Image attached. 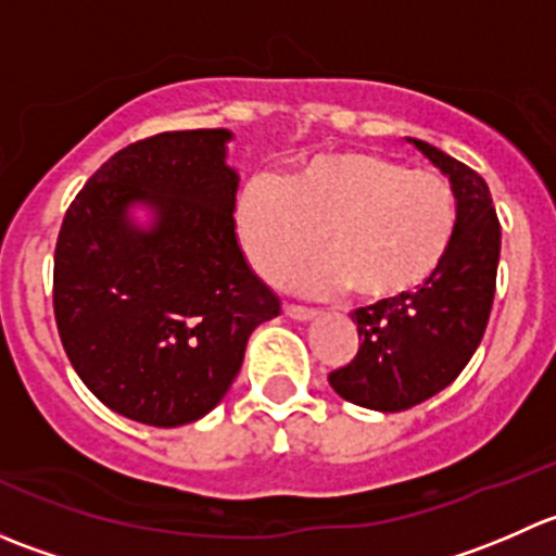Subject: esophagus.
<instances>
[{"instance_id":"esophagus-1","label":"esophagus","mask_w":556,"mask_h":556,"mask_svg":"<svg viewBox=\"0 0 556 556\" xmlns=\"http://www.w3.org/2000/svg\"><path fill=\"white\" fill-rule=\"evenodd\" d=\"M285 314L293 319H301V323H304V319L317 317V312L309 309V306H299V304H285Z\"/></svg>"}]
</instances>
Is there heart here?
<instances>
[{
    "instance_id": "obj_1",
    "label": "heart",
    "mask_w": 556,
    "mask_h": 556,
    "mask_svg": "<svg viewBox=\"0 0 556 556\" xmlns=\"http://www.w3.org/2000/svg\"><path fill=\"white\" fill-rule=\"evenodd\" d=\"M237 228L247 261L268 282H282L323 236L329 255L294 267L290 282L309 293L352 288L357 299L384 304L417 293L444 266L459 199L441 174L350 150L306 161L282 185L250 179Z\"/></svg>"
}]
</instances>
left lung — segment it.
Listing matches in <instances>:
<instances>
[{
  "label": "left lung",
  "mask_w": 556,
  "mask_h": 556,
  "mask_svg": "<svg viewBox=\"0 0 556 556\" xmlns=\"http://www.w3.org/2000/svg\"><path fill=\"white\" fill-rule=\"evenodd\" d=\"M412 142L457 190L459 228L444 266L417 293L352 314L361 346L328 382L374 412L417 406L459 377L490 323L501 261V223L484 179L444 150Z\"/></svg>",
  "instance_id": "obj_1"
}]
</instances>
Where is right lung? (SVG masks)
I'll return each mask as SVG.
<instances>
[{
	"instance_id": "1",
	"label": "right lung",
	"mask_w": 556,
	"mask_h": 556,
	"mask_svg": "<svg viewBox=\"0 0 556 556\" xmlns=\"http://www.w3.org/2000/svg\"><path fill=\"white\" fill-rule=\"evenodd\" d=\"M226 128L164 131L117 150L61 223L53 312L77 377L112 412L177 428L210 414L279 299L237 242L239 174ZM154 210L150 229L127 206Z\"/></svg>"
}]
</instances>
